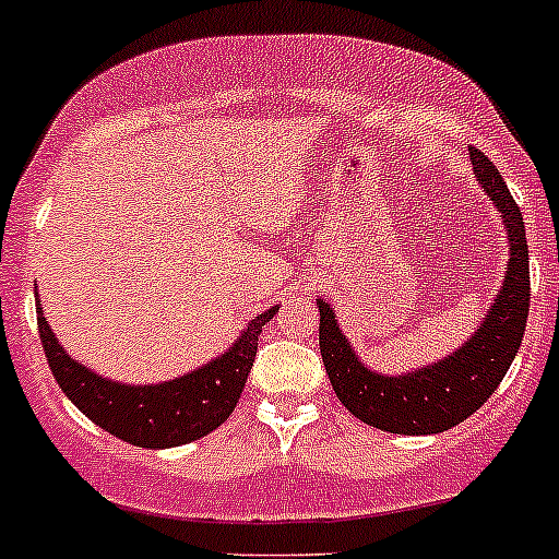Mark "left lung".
I'll return each instance as SVG.
<instances>
[{
  "mask_svg": "<svg viewBox=\"0 0 559 559\" xmlns=\"http://www.w3.org/2000/svg\"><path fill=\"white\" fill-rule=\"evenodd\" d=\"M477 181L501 210L509 231V269L503 290L485 314L477 333L442 362L407 376H378L365 368L344 338L335 314L320 298V352L328 378L346 411L359 421L392 435H437L466 421L488 402L507 376L531 306V269H527L525 224L518 202L498 176L496 165L479 148L469 146Z\"/></svg>",
  "mask_w": 559,
  "mask_h": 559,
  "instance_id": "left-lung-1",
  "label": "left lung"
}]
</instances>
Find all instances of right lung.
<instances>
[{
	"label": "right lung",
	"instance_id": "1",
	"mask_svg": "<svg viewBox=\"0 0 559 559\" xmlns=\"http://www.w3.org/2000/svg\"><path fill=\"white\" fill-rule=\"evenodd\" d=\"M277 306L248 322L245 333L224 357L194 373L157 386H128L106 381L63 352L45 317H37L41 349L63 394L100 429L138 448H173L218 429L237 407L255 362L258 335Z\"/></svg>",
	"mask_w": 559,
	"mask_h": 559
}]
</instances>
